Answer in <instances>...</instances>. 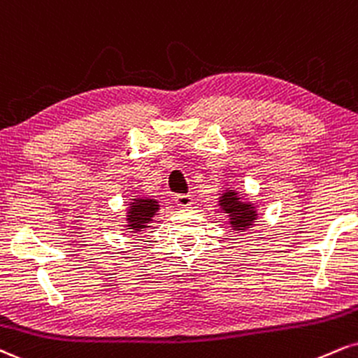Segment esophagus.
<instances>
[{
  "mask_svg": "<svg viewBox=\"0 0 358 358\" xmlns=\"http://www.w3.org/2000/svg\"><path fill=\"white\" fill-rule=\"evenodd\" d=\"M175 203L180 206V208H190L193 205V196L192 195H176Z\"/></svg>",
  "mask_w": 358,
  "mask_h": 358,
  "instance_id": "1",
  "label": "esophagus"
}]
</instances>
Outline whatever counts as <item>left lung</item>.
<instances>
[{
    "label": "left lung",
    "mask_w": 358,
    "mask_h": 358,
    "mask_svg": "<svg viewBox=\"0 0 358 358\" xmlns=\"http://www.w3.org/2000/svg\"><path fill=\"white\" fill-rule=\"evenodd\" d=\"M225 190L218 193V208L228 218V228L236 235H243L258 220V206L235 188L234 183L223 185Z\"/></svg>",
    "instance_id": "obj_1"
}]
</instances>
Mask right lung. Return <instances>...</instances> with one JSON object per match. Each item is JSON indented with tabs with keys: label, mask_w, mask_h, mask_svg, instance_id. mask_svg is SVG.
<instances>
[{
	"label": "right lung",
	"mask_w": 358,
	"mask_h": 358,
	"mask_svg": "<svg viewBox=\"0 0 358 358\" xmlns=\"http://www.w3.org/2000/svg\"><path fill=\"white\" fill-rule=\"evenodd\" d=\"M160 212V201L148 195H136L128 201L124 213V230L131 235H141L150 228V223Z\"/></svg>",
	"instance_id": "obj_1"
}]
</instances>
